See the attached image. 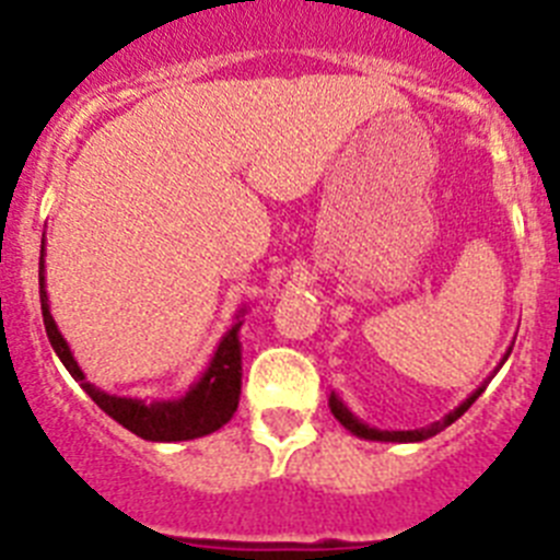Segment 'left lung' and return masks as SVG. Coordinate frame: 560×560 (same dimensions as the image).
<instances>
[{"label":"left lung","instance_id":"8db88e82","mask_svg":"<svg viewBox=\"0 0 560 560\" xmlns=\"http://www.w3.org/2000/svg\"><path fill=\"white\" fill-rule=\"evenodd\" d=\"M511 350H513V345H511V348H508V353L502 355V361H499V368H502L504 361H508ZM497 370H493V373H497ZM488 381H491V378H488ZM488 381H485V384H479V387L474 389V393L468 395V398H465L457 409H452V412H448L443 420H434V423H429V427H423V429H407V432H389V429L370 427V423H364V420L355 418V415L348 409V404H345V400H341L336 393H330L328 407H330V412H334V418L339 420L341 427H345L350 434H355V438H361V440H378V443H420V440L434 438V434H438V432H443V429H446V427H452L454 420L463 418V415L468 412V407H471L474 400H477L479 395L485 393V387H488Z\"/></svg>","mask_w":560,"mask_h":560}]
</instances>
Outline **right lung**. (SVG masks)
<instances>
[{
    "mask_svg": "<svg viewBox=\"0 0 560 560\" xmlns=\"http://www.w3.org/2000/svg\"><path fill=\"white\" fill-rule=\"evenodd\" d=\"M44 246L42 257H38V294H42V316L44 328H47V339L61 359L69 375L83 387V393L95 400L97 407L114 418L120 427L133 432L137 438L151 440V443H179V440H196L205 434L219 432L224 423L235 415L237 400H241V325H244L246 308L235 314L232 328L221 336L219 348L212 353L210 364L199 381L187 389L182 398L171 400H142V398H126V395H108L101 387H95L92 381H86L81 364L75 361L72 350H69L67 339L58 330L56 319L49 314V296L47 283H44Z\"/></svg>",
    "mask_w": 560,
    "mask_h": 560,
    "instance_id": "right-lung-1",
    "label": "right lung"
}]
</instances>
